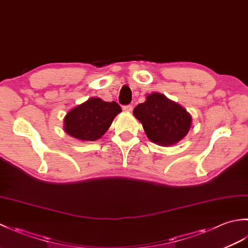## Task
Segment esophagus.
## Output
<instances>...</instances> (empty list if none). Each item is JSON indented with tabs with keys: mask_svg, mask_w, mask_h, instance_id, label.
I'll list each match as a JSON object with an SVG mask.
<instances>
[{
	"mask_svg": "<svg viewBox=\"0 0 248 248\" xmlns=\"http://www.w3.org/2000/svg\"><path fill=\"white\" fill-rule=\"evenodd\" d=\"M123 109L125 110V112H132L133 107L131 104H128V105H124V107L123 108Z\"/></svg>",
	"mask_w": 248,
	"mask_h": 248,
	"instance_id": "1",
	"label": "esophagus"
}]
</instances>
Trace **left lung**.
Masks as SVG:
<instances>
[{"label": "left lung", "mask_w": 248, "mask_h": 248, "mask_svg": "<svg viewBox=\"0 0 248 248\" xmlns=\"http://www.w3.org/2000/svg\"><path fill=\"white\" fill-rule=\"evenodd\" d=\"M133 114L148 139L163 146L177 144L191 128L192 118L186 110L161 93L147 96L144 103L135 107Z\"/></svg>", "instance_id": "8db88e82"}]
</instances>
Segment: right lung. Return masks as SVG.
Here are the masks:
<instances>
[{"label":"right lung","mask_w":248,"mask_h":248,"mask_svg":"<svg viewBox=\"0 0 248 248\" xmlns=\"http://www.w3.org/2000/svg\"><path fill=\"white\" fill-rule=\"evenodd\" d=\"M120 112L121 108L117 102H105L99 98H92L66 115L64 128L75 139L96 140L107 132L113 119Z\"/></svg>","instance_id":"right-lung-1"}]
</instances>
